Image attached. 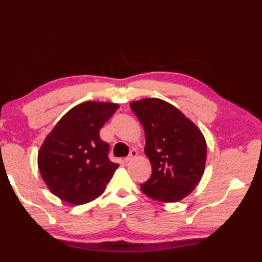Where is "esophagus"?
I'll list each match as a JSON object with an SVG mask.
<instances>
[{
  "label": "esophagus",
  "instance_id": "1",
  "mask_svg": "<svg viewBox=\"0 0 262 262\" xmlns=\"http://www.w3.org/2000/svg\"><path fill=\"white\" fill-rule=\"evenodd\" d=\"M137 151L136 149H132L130 151V153H129V155H128L127 158H125V161L126 162H129V161H132V160H134L136 157H137Z\"/></svg>",
  "mask_w": 262,
  "mask_h": 262
}]
</instances>
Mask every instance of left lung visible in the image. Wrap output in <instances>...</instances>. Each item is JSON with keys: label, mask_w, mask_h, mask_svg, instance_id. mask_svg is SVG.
Instances as JSON below:
<instances>
[{"label": "left lung", "mask_w": 262, "mask_h": 262, "mask_svg": "<svg viewBox=\"0 0 262 262\" xmlns=\"http://www.w3.org/2000/svg\"><path fill=\"white\" fill-rule=\"evenodd\" d=\"M145 132L152 176L141 185L146 196L162 203L187 197L204 174L207 145L202 130L174 105L158 98L130 103Z\"/></svg>", "instance_id": "8db88e82"}]
</instances>
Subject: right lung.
Segmentation results:
<instances>
[{"label": "right lung", "instance_id": "add662e5", "mask_svg": "<svg viewBox=\"0 0 262 262\" xmlns=\"http://www.w3.org/2000/svg\"><path fill=\"white\" fill-rule=\"evenodd\" d=\"M119 104L86 101L59 119L38 152V168L48 189L72 205L90 203L103 193L119 164L108 158L100 129Z\"/></svg>", "mask_w": 262, "mask_h": 262}]
</instances>
